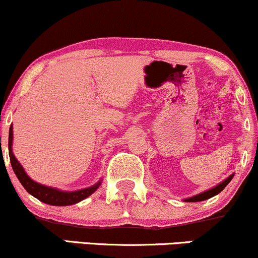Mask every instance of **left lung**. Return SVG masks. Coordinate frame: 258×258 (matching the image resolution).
<instances>
[{"mask_svg": "<svg viewBox=\"0 0 258 258\" xmlns=\"http://www.w3.org/2000/svg\"><path fill=\"white\" fill-rule=\"evenodd\" d=\"M233 176H234V174H230V176L228 177V178L224 179L223 182H221L218 185H216V186H214V188L209 189V190L204 191V193H200V194L195 195V197L188 198V199H185V201H188V203H197V201H204V200L210 199V198L215 197V195H217L218 193H221V191L223 190L224 188H226V186L228 185V183H229L230 180H232Z\"/></svg>", "mask_w": 258, "mask_h": 258, "instance_id": "left-lung-1", "label": "left lung"}]
</instances>
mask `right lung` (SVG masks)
<instances>
[{
    "instance_id": "1",
    "label": "right lung",
    "mask_w": 258,
    "mask_h": 258,
    "mask_svg": "<svg viewBox=\"0 0 258 258\" xmlns=\"http://www.w3.org/2000/svg\"><path fill=\"white\" fill-rule=\"evenodd\" d=\"M12 143H13V127L11 126L10 137H8V153H10L11 164L12 167H13L14 173H16L19 182L22 183V185L26 189V191L44 204H48V205L53 206L74 205V204L80 203L81 200L90 197L91 194H93L100 185L99 180L97 184L88 186V188L80 189V190L76 191H63L59 190L57 188H52V186H46L40 184V183H36L26 174L24 168H23L22 165L19 164V161L16 159L13 150H12Z\"/></svg>"
}]
</instances>
